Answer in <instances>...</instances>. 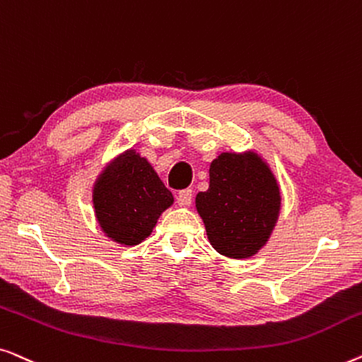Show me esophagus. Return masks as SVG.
<instances>
[{"mask_svg":"<svg viewBox=\"0 0 362 362\" xmlns=\"http://www.w3.org/2000/svg\"><path fill=\"white\" fill-rule=\"evenodd\" d=\"M192 197H193V192L190 190V188H187V190H182L179 195H177V202H179V205H182V206H190Z\"/></svg>","mask_w":362,"mask_h":362,"instance_id":"obj_1","label":"esophagus"}]
</instances>
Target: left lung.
<instances>
[{
	"instance_id": "obj_1",
	"label": "left lung",
	"mask_w": 362,
	"mask_h": 362,
	"mask_svg": "<svg viewBox=\"0 0 362 362\" xmlns=\"http://www.w3.org/2000/svg\"><path fill=\"white\" fill-rule=\"evenodd\" d=\"M281 187L257 152H221L210 165V187L195 198L208 241L231 259L259 252L281 213Z\"/></svg>"
}]
</instances>
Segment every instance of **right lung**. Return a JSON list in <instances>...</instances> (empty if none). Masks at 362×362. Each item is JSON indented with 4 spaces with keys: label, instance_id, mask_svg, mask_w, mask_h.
Masks as SVG:
<instances>
[{
    "label": "right lung",
    "instance_id": "obj_1",
    "mask_svg": "<svg viewBox=\"0 0 362 362\" xmlns=\"http://www.w3.org/2000/svg\"><path fill=\"white\" fill-rule=\"evenodd\" d=\"M91 198L101 231L126 247L144 241L174 203L157 172L134 149L124 151L101 170Z\"/></svg>",
    "mask_w": 362,
    "mask_h": 362
}]
</instances>
